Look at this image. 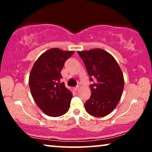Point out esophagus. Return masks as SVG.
<instances>
[{
	"instance_id": "1",
	"label": "esophagus",
	"mask_w": 152,
	"mask_h": 152,
	"mask_svg": "<svg viewBox=\"0 0 152 152\" xmlns=\"http://www.w3.org/2000/svg\"><path fill=\"white\" fill-rule=\"evenodd\" d=\"M80 86H77L76 87H75V88H74V90L75 91H77L80 90Z\"/></svg>"
}]
</instances>
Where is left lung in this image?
I'll return each mask as SVG.
<instances>
[{"mask_svg": "<svg viewBox=\"0 0 152 152\" xmlns=\"http://www.w3.org/2000/svg\"><path fill=\"white\" fill-rule=\"evenodd\" d=\"M77 53L86 66L89 80H95L90 86L91 95L84 103L85 109L95 117H104L115 109L121 98L124 84L121 68L115 58L102 49Z\"/></svg>", "mask_w": 152, "mask_h": 152, "instance_id": "obj_1", "label": "left lung"}]
</instances>
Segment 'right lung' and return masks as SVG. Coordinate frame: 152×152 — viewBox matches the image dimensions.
I'll return each instance as SVG.
<instances>
[{"mask_svg":"<svg viewBox=\"0 0 152 152\" xmlns=\"http://www.w3.org/2000/svg\"><path fill=\"white\" fill-rule=\"evenodd\" d=\"M74 51L57 48L48 50L40 55L31 70L29 86L37 105L47 115L59 117L70 107L72 93L60 83L61 70Z\"/></svg>","mask_w":152,"mask_h":152,"instance_id":"1","label":"right lung"}]
</instances>
